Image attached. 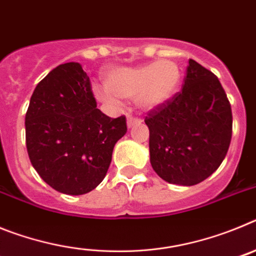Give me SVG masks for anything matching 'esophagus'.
Listing matches in <instances>:
<instances>
[{
	"instance_id": "1",
	"label": "esophagus",
	"mask_w": 256,
	"mask_h": 256,
	"mask_svg": "<svg viewBox=\"0 0 256 256\" xmlns=\"http://www.w3.org/2000/svg\"><path fill=\"white\" fill-rule=\"evenodd\" d=\"M138 123H141V120H140V119H136V118L130 116L126 119V126H128V128H132V126H134L136 124Z\"/></svg>"
}]
</instances>
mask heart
Returning a JSON list of instances; mask_svg holds the SVG:
<instances>
[{
	"label": "heart",
	"mask_w": 256,
	"mask_h": 256,
	"mask_svg": "<svg viewBox=\"0 0 256 256\" xmlns=\"http://www.w3.org/2000/svg\"><path fill=\"white\" fill-rule=\"evenodd\" d=\"M182 70L173 60H160L134 68H115L105 76V87L94 86L100 102L119 105V98H134L136 105L151 112L170 101L180 90Z\"/></svg>",
	"instance_id": "1"
}]
</instances>
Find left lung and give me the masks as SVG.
I'll return each mask as SVG.
<instances>
[{"label": "left lung", "instance_id": "obj_1", "mask_svg": "<svg viewBox=\"0 0 256 256\" xmlns=\"http://www.w3.org/2000/svg\"><path fill=\"white\" fill-rule=\"evenodd\" d=\"M150 162L165 182L194 186L224 160L232 137V112L219 79L195 60L188 61L182 91L151 110Z\"/></svg>", "mask_w": 256, "mask_h": 256}]
</instances>
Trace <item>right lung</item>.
I'll return each mask as SVG.
<instances>
[{"mask_svg":"<svg viewBox=\"0 0 256 256\" xmlns=\"http://www.w3.org/2000/svg\"><path fill=\"white\" fill-rule=\"evenodd\" d=\"M90 78L79 62L51 70L37 84L26 115L33 168L56 191L84 195L105 178L114 146L126 133V116L96 108Z\"/></svg>","mask_w":256,"mask_h":256,"instance_id":"right-lung-1","label":"right lung"}]
</instances>
